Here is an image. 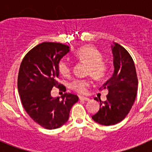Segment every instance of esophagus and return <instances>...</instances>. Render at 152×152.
<instances>
[{"label": "esophagus", "mask_w": 152, "mask_h": 152, "mask_svg": "<svg viewBox=\"0 0 152 152\" xmlns=\"http://www.w3.org/2000/svg\"><path fill=\"white\" fill-rule=\"evenodd\" d=\"M80 100H85V101H88L90 100L88 97H85V96H79Z\"/></svg>", "instance_id": "esophagus-1"}]
</instances>
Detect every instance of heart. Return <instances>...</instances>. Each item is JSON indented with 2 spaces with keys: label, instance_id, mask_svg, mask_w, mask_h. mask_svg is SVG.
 I'll return each mask as SVG.
<instances>
[{
  "label": "heart",
  "instance_id": "b5f03b06",
  "mask_svg": "<svg viewBox=\"0 0 152 152\" xmlns=\"http://www.w3.org/2000/svg\"><path fill=\"white\" fill-rule=\"evenodd\" d=\"M75 57L80 62L88 64L87 74L93 78L100 80L106 77L108 72V64L103 59V54L94 45H87L80 47L75 53ZM71 65L64 60H60L58 63V71L64 77H68L71 75ZM90 85L89 80L86 79L74 80L70 88L79 94H85Z\"/></svg>",
  "mask_w": 152,
  "mask_h": 152
}]
</instances>
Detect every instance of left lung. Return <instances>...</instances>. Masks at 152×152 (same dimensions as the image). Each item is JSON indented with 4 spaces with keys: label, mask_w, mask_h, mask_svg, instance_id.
Here are the masks:
<instances>
[{
    "label": "left lung",
    "mask_w": 152,
    "mask_h": 152,
    "mask_svg": "<svg viewBox=\"0 0 152 152\" xmlns=\"http://www.w3.org/2000/svg\"><path fill=\"white\" fill-rule=\"evenodd\" d=\"M112 51L114 73L102 87V90H108L107 100L101 102L100 99V110L92 116L95 122L103 126L117 124L125 119L135 102L138 90V77L132 58L118 43L112 45ZM94 100H98L96 98Z\"/></svg>",
    "instance_id": "obj_1"
}]
</instances>
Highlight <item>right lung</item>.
I'll list each match as a JSON object with an SVG mask.
<instances>
[{
	"instance_id": "1",
	"label": "right lung",
	"mask_w": 152,
	"mask_h": 152,
	"mask_svg": "<svg viewBox=\"0 0 152 152\" xmlns=\"http://www.w3.org/2000/svg\"><path fill=\"white\" fill-rule=\"evenodd\" d=\"M69 51L64 44L42 42L27 52L19 70L17 88L23 107L33 121L47 129L67 123L72 106L78 101V96L69 93L62 95V100L51 96L53 87L65 88L57 81L58 63Z\"/></svg>"
}]
</instances>
